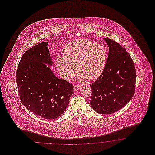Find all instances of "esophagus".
Returning a JSON list of instances; mask_svg holds the SVG:
<instances>
[{"instance_id":"obj_1","label":"esophagus","mask_w":155,"mask_h":155,"mask_svg":"<svg viewBox=\"0 0 155 155\" xmlns=\"http://www.w3.org/2000/svg\"><path fill=\"white\" fill-rule=\"evenodd\" d=\"M80 85H74L73 86V87H74V90H78V89H80Z\"/></svg>"}]
</instances>
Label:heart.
Returning <instances> with one entry per match:
<instances>
[{
  "label": "heart",
  "mask_w": 155,
  "mask_h": 155,
  "mask_svg": "<svg viewBox=\"0 0 155 155\" xmlns=\"http://www.w3.org/2000/svg\"><path fill=\"white\" fill-rule=\"evenodd\" d=\"M63 56L56 58V66L63 79L70 80L76 76L78 68L82 78L97 79L105 66L107 53L105 47L86 39L73 41L62 50Z\"/></svg>",
  "instance_id": "heart-1"
}]
</instances>
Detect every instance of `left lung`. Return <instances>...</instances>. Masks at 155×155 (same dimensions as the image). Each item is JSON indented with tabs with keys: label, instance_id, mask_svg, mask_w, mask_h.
Wrapping results in <instances>:
<instances>
[{
	"label": "left lung",
	"instance_id": "1",
	"mask_svg": "<svg viewBox=\"0 0 155 155\" xmlns=\"http://www.w3.org/2000/svg\"><path fill=\"white\" fill-rule=\"evenodd\" d=\"M109 55L101 75L90 85V105L96 112L108 115L122 109L134 95L136 70L129 53L119 43L104 38Z\"/></svg>",
	"mask_w": 155,
	"mask_h": 155
}]
</instances>
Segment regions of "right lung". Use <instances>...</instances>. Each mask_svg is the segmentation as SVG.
Instances as JSON below:
<instances>
[{
	"mask_svg": "<svg viewBox=\"0 0 155 155\" xmlns=\"http://www.w3.org/2000/svg\"><path fill=\"white\" fill-rule=\"evenodd\" d=\"M48 44L39 43L24 53L16 81L24 106L40 117L50 120L64 112L74 91L71 84L56 78L47 66L53 65Z\"/></svg>",
	"mask_w": 155,
	"mask_h": 155,
	"instance_id": "add662e5",
	"label": "right lung"
}]
</instances>
